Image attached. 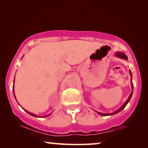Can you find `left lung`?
I'll use <instances>...</instances> for the list:
<instances>
[{
  "label": "left lung",
  "mask_w": 148,
  "mask_h": 148,
  "mask_svg": "<svg viewBox=\"0 0 148 148\" xmlns=\"http://www.w3.org/2000/svg\"><path fill=\"white\" fill-rule=\"evenodd\" d=\"M115 56H117V57L119 58H122V59H125V60H128V58H127V56L125 55V54L123 53V52H116V54H115ZM129 73H130V75H131V87H132V92H131V94L129 95V98L128 99H127V100L126 101V102H125V104L123 105L119 109V110H117L116 111H115V112H112V113H109V114H104V113H101V112H96L98 113V114H99L100 115H102V116H108V115H113V114H117V113L120 112V111H121L123 110V108H125V106H127V104H128V102L130 101L131 98V96H132V94H133V82H132V74H131V70H129Z\"/></svg>",
  "instance_id": "1"
}]
</instances>
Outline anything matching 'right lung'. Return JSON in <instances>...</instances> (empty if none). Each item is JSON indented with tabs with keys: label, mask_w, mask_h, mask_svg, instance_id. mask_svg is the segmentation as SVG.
<instances>
[{
	"label": "right lung",
	"mask_w": 148,
	"mask_h": 148,
	"mask_svg": "<svg viewBox=\"0 0 148 148\" xmlns=\"http://www.w3.org/2000/svg\"><path fill=\"white\" fill-rule=\"evenodd\" d=\"M14 82H15V80H14ZM13 88H14V84H13V94H14V96H15V93H14V89H13ZM15 99H16V98H15ZM26 111V110H25ZM26 112H27L28 114H29L30 115H32V116H35V117H38L37 115H36V114H32V113H31V112H27V111H26ZM49 116V114L48 115H46V116H43V117H46V116Z\"/></svg>",
	"instance_id": "add662e5"
}]
</instances>
